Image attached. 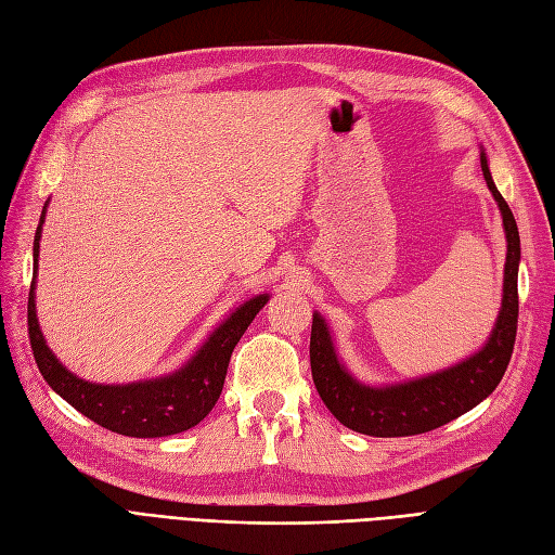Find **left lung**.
Returning <instances> with one entry per match:
<instances>
[{"label": "left lung", "instance_id": "obj_1", "mask_svg": "<svg viewBox=\"0 0 555 555\" xmlns=\"http://www.w3.org/2000/svg\"><path fill=\"white\" fill-rule=\"evenodd\" d=\"M480 163L491 195L501 206L507 236L503 308L487 347L446 372L415 378L401 386L370 388L358 384L339 365L326 323H323L319 314H314L310 337L312 378L323 404H326V409L344 427L376 438L425 434L464 415L466 411L480 404L501 384V378L509 365L514 339H517V273L521 247L517 222H514V216L507 202L499 193V188L493 185L485 154L480 156Z\"/></svg>", "mask_w": 555, "mask_h": 555}]
</instances>
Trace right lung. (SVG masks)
<instances>
[{
    "label": "right lung",
    "instance_id": "obj_1",
    "mask_svg": "<svg viewBox=\"0 0 555 555\" xmlns=\"http://www.w3.org/2000/svg\"><path fill=\"white\" fill-rule=\"evenodd\" d=\"M46 220V206L41 222L34 238V263L38 266V241H41V227ZM34 282L29 289L27 323L29 341L38 370H41L48 386L62 395L70 406L93 420L109 431H117L132 438H158L185 431L199 425L202 420L216 406L222 392L229 358L250 326L257 312L263 308L269 296L261 294L229 317L222 326L208 337V341L197 351V356L181 367L177 374H169L156 380H142V384L128 386H95L73 376L60 360L52 356L48 344L38 328L36 305H34Z\"/></svg>",
    "mask_w": 555,
    "mask_h": 555
}]
</instances>
